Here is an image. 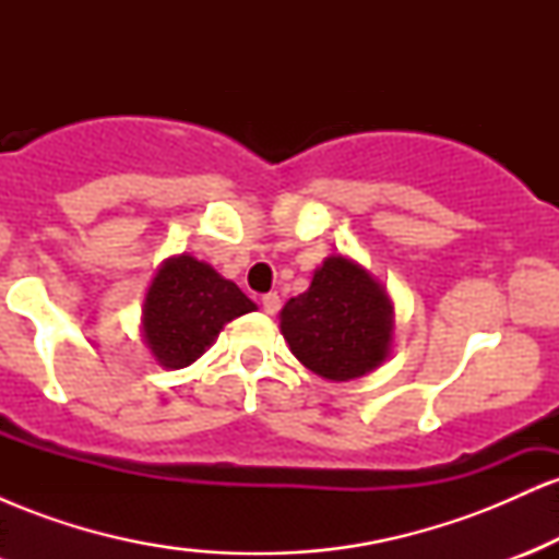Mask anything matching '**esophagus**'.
Returning a JSON list of instances; mask_svg holds the SVG:
<instances>
[{"mask_svg": "<svg viewBox=\"0 0 559 559\" xmlns=\"http://www.w3.org/2000/svg\"><path fill=\"white\" fill-rule=\"evenodd\" d=\"M262 310L267 312V316H275V312L281 310V297L275 292H271V294H265V297H262Z\"/></svg>", "mask_w": 559, "mask_h": 559, "instance_id": "1", "label": "esophagus"}]
</instances>
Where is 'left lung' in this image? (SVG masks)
Masks as SVG:
<instances>
[{
	"label": "left lung",
	"mask_w": 559,
	"mask_h": 559,
	"mask_svg": "<svg viewBox=\"0 0 559 559\" xmlns=\"http://www.w3.org/2000/svg\"><path fill=\"white\" fill-rule=\"evenodd\" d=\"M281 333L307 370L325 381H355L381 368L394 344V301L360 262L331 254L310 288L281 310Z\"/></svg>",
	"instance_id": "8db88e82"
}]
</instances>
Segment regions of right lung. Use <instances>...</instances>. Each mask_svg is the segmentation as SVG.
Returning <instances> with one entry per match:
<instances>
[{
	"mask_svg": "<svg viewBox=\"0 0 559 559\" xmlns=\"http://www.w3.org/2000/svg\"><path fill=\"white\" fill-rule=\"evenodd\" d=\"M258 310L234 281L207 262L176 254L157 267L141 307V338L155 362L181 370L197 362L223 325Z\"/></svg>",
	"mask_w": 559,
	"mask_h": 559,
	"instance_id": "right-lung-1",
	"label": "right lung"
}]
</instances>
